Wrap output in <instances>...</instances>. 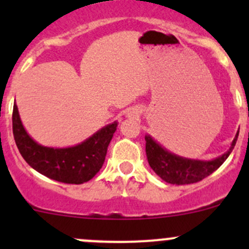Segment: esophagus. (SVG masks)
<instances>
[{"mask_svg":"<svg viewBox=\"0 0 249 249\" xmlns=\"http://www.w3.org/2000/svg\"><path fill=\"white\" fill-rule=\"evenodd\" d=\"M140 117V109L139 108H130L127 112V118L130 119H137Z\"/></svg>","mask_w":249,"mask_h":249,"instance_id":"obj_1","label":"esophagus"}]
</instances>
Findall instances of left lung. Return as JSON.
Returning a JSON list of instances; mask_svg holds the SVG:
<instances>
[{
    "label": "left lung",
    "instance_id": "1",
    "mask_svg": "<svg viewBox=\"0 0 249 249\" xmlns=\"http://www.w3.org/2000/svg\"><path fill=\"white\" fill-rule=\"evenodd\" d=\"M237 137L238 131L228 152L213 160H195L179 157L162 147L148 134L144 136L145 153L153 171L165 182L178 185L192 184V183L200 182L214 172L218 167L222 166L223 162L232 152Z\"/></svg>",
    "mask_w": 249,
    "mask_h": 249
}]
</instances>
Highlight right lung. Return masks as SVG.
Masks as SVG:
<instances>
[{
  "instance_id": "right-lung-1",
  "label": "right lung",
  "mask_w": 249,
  "mask_h": 249,
  "mask_svg": "<svg viewBox=\"0 0 249 249\" xmlns=\"http://www.w3.org/2000/svg\"><path fill=\"white\" fill-rule=\"evenodd\" d=\"M13 135L25 161L50 179L69 184H82L91 179L105 162L107 148L118 126L106 125L89 139L73 147L54 148L38 144L25 130L17 105L13 107Z\"/></svg>"
}]
</instances>
